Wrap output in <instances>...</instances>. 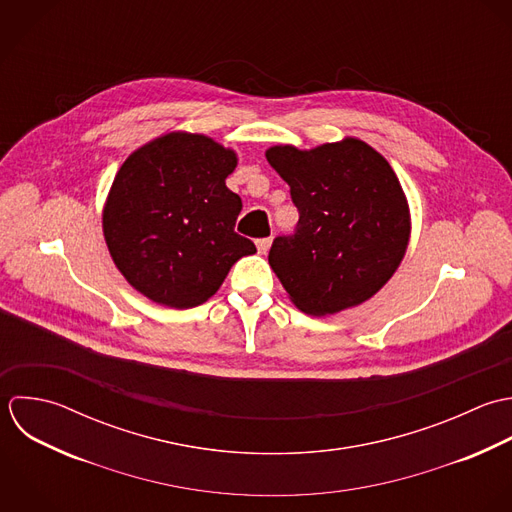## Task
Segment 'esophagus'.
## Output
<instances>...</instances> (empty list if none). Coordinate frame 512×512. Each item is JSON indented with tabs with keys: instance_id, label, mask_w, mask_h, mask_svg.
Listing matches in <instances>:
<instances>
[{
	"instance_id": "34e87169",
	"label": "esophagus",
	"mask_w": 512,
	"mask_h": 512,
	"mask_svg": "<svg viewBox=\"0 0 512 512\" xmlns=\"http://www.w3.org/2000/svg\"><path fill=\"white\" fill-rule=\"evenodd\" d=\"M270 244H272V238H260V240H256V248H258L260 254H266L268 248H270Z\"/></svg>"
}]
</instances>
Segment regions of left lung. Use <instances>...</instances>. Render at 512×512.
Returning <instances> with one entry per match:
<instances>
[{"mask_svg":"<svg viewBox=\"0 0 512 512\" xmlns=\"http://www.w3.org/2000/svg\"><path fill=\"white\" fill-rule=\"evenodd\" d=\"M268 163L290 184L294 234L276 236L268 262L292 302L326 316L371 298L409 242V208L389 163L357 139L314 151L272 147Z\"/></svg>","mask_w":512,"mask_h":512,"instance_id":"1","label":"left lung"}]
</instances>
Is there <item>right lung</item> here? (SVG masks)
Listing matches in <instances>:
<instances>
[{
	"label": "right lung",
	"instance_id": "1",
	"mask_svg": "<svg viewBox=\"0 0 512 512\" xmlns=\"http://www.w3.org/2000/svg\"><path fill=\"white\" fill-rule=\"evenodd\" d=\"M234 167L232 151L188 133L155 139L123 163L103 232L133 288L171 308H194L216 294L238 258L256 252L234 230L242 210L226 188Z\"/></svg>",
	"mask_w": 512,
	"mask_h": 512
}]
</instances>
